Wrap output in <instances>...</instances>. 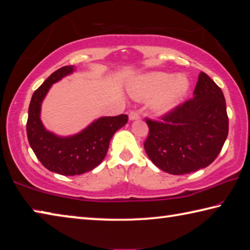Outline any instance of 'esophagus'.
I'll list each match as a JSON object with an SVG mask.
<instances>
[{"label":"esophagus","instance_id":"1","mask_svg":"<svg viewBox=\"0 0 250 250\" xmlns=\"http://www.w3.org/2000/svg\"><path fill=\"white\" fill-rule=\"evenodd\" d=\"M128 116H129L130 121H135V120H140L141 115H140V113L137 112V110H130Z\"/></svg>","mask_w":250,"mask_h":250}]
</instances>
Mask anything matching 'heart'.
I'll return each instance as SVG.
<instances>
[{
  "label": "heart",
  "instance_id": "b5f03b06",
  "mask_svg": "<svg viewBox=\"0 0 250 250\" xmlns=\"http://www.w3.org/2000/svg\"><path fill=\"white\" fill-rule=\"evenodd\" d=\"M189 88V80L184 76L174 77L167 72H151L138 78L130 86V93L137 99H147L155 96L152 105L156 112L171 109L183 97Z\"/></svg>",
  "mask_w": 250,
  "mask_h": 250
}]
</instances>
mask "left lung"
<instances>
[{
  "instance_id": "1",
  "label": "left lung",
  "mask_w": 250,
  "mask_h": 250,
  "mask_svg": "<svg viewBox=\"0 0 250 250\" xmlns=\"http://www.w3.org/2000/svg\"><path fill=\"white\" fill-rule=\"evenodd\" d=\"M193 95L160 120L145 118L148 126L145 152L167 173L189 174L208 167L228 136L229 118L220 87L200 72Z\"/></svg>"
}]
</instances>
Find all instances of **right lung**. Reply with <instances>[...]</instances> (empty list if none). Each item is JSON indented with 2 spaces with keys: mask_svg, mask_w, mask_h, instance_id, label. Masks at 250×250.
<instances>
[{
  "mask_svg": "<svg viewBox=\"0 0 250 250\" xmlns=\"http://www.w3.org/2000/svg\"><path fill=\"white\" fill-rule=\"evenodd\" d=\"M72 71V66L58 69L34 91L26 122V135L38 160L49 171L61 175H79L101 164L113 135L128 121L125 114L101 117L83 132L70 137H59L48 132L40 120L41 103L52 83Z\"/></svg>",
  "mask_w": 250,
  "mask_h": 250,
  "instance_id": "1",
  "label": "right lung"
}]
</instances>
